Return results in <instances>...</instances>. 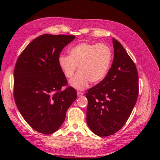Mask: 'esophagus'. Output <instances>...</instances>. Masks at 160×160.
<instances>
[{
	"label": "esophagus",
	"instance_id": "obj_1",
	"mask_svg": "<svg viewBox=\"0 0 160 160\" xmlns=\"http://www.w3.org/2000/svg\"><path fill=\"white\" fill-rule=\"evenodd\" d=\"M77 96H78V97H80V96H82L83 95V92H79V91H77Z\"/></svg>",
	"mask_w": 160,
	"mask_h": 160
}]
</instances>
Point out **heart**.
Listing matches in <instances>:
<instances>
[{
  "label": "heart",
  "instance_id": "1",
  "mask_svg": "<svg viewBox=\"0 0 160 160\" xmlns=\"http://www.w3.org/2000/svg\"><path fill=\"white\" fill-rule=\"evenodd\" d=\"M69 56L60 54L58 64L64 76L72 78L78 66L79 72L70 85L85 89L90 82L98 83L106 76L112 61V51L104 43H80L68 50Z\"/></svg>",
  "mask_w": 160,
  "mask_h": 160
}]
</instances>
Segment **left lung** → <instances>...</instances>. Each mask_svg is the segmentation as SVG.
I'll return each mask as SVG.
<instances>
[{
	"label": "left lung",
	"instance_id": "obj_1",
	"mask_svg": "<svg viewBox=\"0 0 160 160\" xmlns=\"http://www.w3.org/2000/svg\"><path fill=\"white\" fill-rule=\"evenodd\" d=\"M114 58L105 78L87 90V123L100 137L115 133L127 122L139 94L135 63L122 45L112 38Z\"/></svg>",
	"mask_w": 160,
	"mask_h": 160
}]
</instances>
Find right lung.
I'll list each match as a JSON object with an SVG mask.
<instances>
[{"label": "right lung", "instance_id": "obj_1", "mask_svg": "<svg viewBox=\"0 0 160 160\" xmlns=\"http://www.w3.org/2000/svg\"><path fill=\"white\" fill-rule=\"evenodd\" d=\"M75 35H42L19 55L14 70V98L21 115L29 125L51 134L63 123L67 109L77 99L76 90L67 85L58 64L63 48Z\"/></svg>", "mask_w": 160, "mask_h": 160}]
</instances>
